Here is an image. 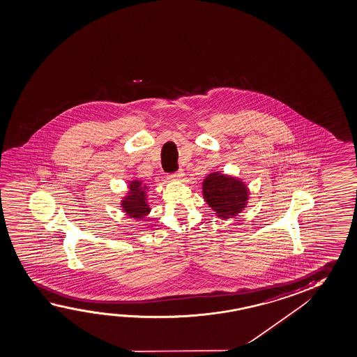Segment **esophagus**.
I'll use <instances>...</instances> for the list:
<instances>
[{
    "label": "esophagus",
    "mask_w": 357,
    "mask_h": 357,
    "mask_svg": "<svg viewBox=\"0 0 357 357\" xmlns=\"http://www.w3.org/2000/svg\"><path fill=\"white\" fill-rule=\"evenodd\" d=\"M171 177L175 178V180H182V178L185 177V174H183V171L182 170L176 171L175 174L171 175Z\"/></svg>",
    "instance_id": "obj_1"
}]
</instances>
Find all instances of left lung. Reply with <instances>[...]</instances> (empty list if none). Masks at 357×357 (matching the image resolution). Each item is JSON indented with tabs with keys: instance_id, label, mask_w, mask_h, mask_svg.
I'll return each instance as SVG.
<instances>
[{
	"instance_id": "1",
	"label": "left lung",
	"mask_w": 357,
	"mask_h": 357,
	"mask_svg": "<svg viewBox=\"0 0 357 357\" xmlns=\"http://www.w3.org/2000/svg\"><path fill=\"white\" fill-rule=\"evenodd\" d=\"M204 197L217 215L226 220L243 210L248 191L237 178L213 172L204 180Z\"/></svg>"
}]
</instances>
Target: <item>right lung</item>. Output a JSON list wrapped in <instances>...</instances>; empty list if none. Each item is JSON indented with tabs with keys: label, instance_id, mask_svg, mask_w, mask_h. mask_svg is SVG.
<instances>
[{
	"label": "right lung",
	"instance_id": "1",
	"mask_svg": "<svg viewBox=\"0 0 357 357\" xmlns=\"http://www.w3.org/2000/svg\"><path fill=\"white\" fill-rule=\"evenodd\" d=\"M144 186L140 181H134L130 183V195L126 196L121 204L126 215L134 218H144L150 212L147 206L146 195L142 187ZM146 188V186H144Z\"/></svg>",
	"mask_w": 357,
	"mask_h": 357
}]
</instances>
